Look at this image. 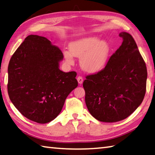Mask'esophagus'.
<instances>
[{
    "label": "esophagus",
    "mask_w": 155,
    "mask_h": 155,
    "mask_svg": "<svg viewBox=\"0 0 155 155\" xmlns=\"http://www.w3.org/2000/svg\"><path fill=\"white\" fill-rule=\"evenodd\" d=\"M77 80H78V81L79 84H82V83H83V81H84L83 78H82V77H81V76H78V77L77 78Z\"/></svg>",
    "instance_id": "1"
}]
</instances>
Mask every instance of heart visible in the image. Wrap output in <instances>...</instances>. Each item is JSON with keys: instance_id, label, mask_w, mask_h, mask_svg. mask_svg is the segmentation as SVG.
Returning a JSON list of instances; mask_svg holds the SVG:
<instances>
[{"instance_id": "b5f03b06", "label": "heart", "mask_w": 155, "mask_h": 155, "mask_svg": "<svg viewBox=\"0 0 155 155\" xmlns=\"http://www.w3.org/2000/svg\"><path fill=\"white\" fill-rule=\"evenodd\" d=\"M70 52L64 51L66 62L74 64V57L80 58V65L84 71L94 74L101 71L106 66L109 59L110 46L104 40H99L95 36L78 39L69 44Z\"/></svg>"}]
</instances>
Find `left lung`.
Wrapping results in <instances>:
<instances>
[{"instance_id": "left-lung-1", "label": "left lung", "mask_w": 155, "mask_h": 155, "mask_svg": "<svg viewBox=\"0 0 155 155\" xmlns=\"http://www.w3.org/2000/svg\"><path fill=\"white\" fill-rule=\"evenodd\" d=\"M123 42L105 68L84 81L85 102L97 120L112 123L133 113L144 98L147 69L135 40L121 32Z\"/></svg>"}]
</instances>
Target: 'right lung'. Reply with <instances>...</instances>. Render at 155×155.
Listing matches in <instances>:
<instances>
[{
  "instance_id": "obj_1",
  "label": "right lung",
  "mask_w": 155,
  "mask_h": 155,
  "mask_svg": "<svg viewBox=\"0 0 155 155\" xmlns=\"http://www.w3.org/2000/svg\"><path fill=\"white\" fill-rule=\"evenodd\" d=\"M63 59L59 48L38 35L26 37L11 57L8 94L16 109L30 120L38 124L53 120L77 87L76 72L59 69Z\"/></svg>"
}]
</instances>
